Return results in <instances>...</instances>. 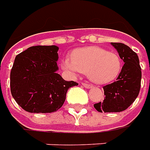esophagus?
I'll return each instance as SVG.
<instances>
[{
	"mask_svg": "<svg viewBox=\"0 0 150 150\" xmlns=\"http://www.w3.org/2000/svg\"><path fill=\"white\" fill-rule=\"evenodd\" d=\"M82 85L86 88H93V86L92 84H89V83H82Z\"/></svg>",
	"mask_w": 150,
	"mask_h": 150,
	"instance_id": "1",
	"label": "esophagus"
}]
</instances>
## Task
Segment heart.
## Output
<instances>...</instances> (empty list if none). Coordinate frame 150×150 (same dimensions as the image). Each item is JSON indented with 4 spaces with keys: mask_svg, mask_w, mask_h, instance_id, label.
I'll use <instances>...</instances> for the list:
<instances>
[{
    "mask_svg": "<svg viewBox=\"0 0 150 150\" xmlns=\"http://www.w3.org/2000/svg\"><path fill=\"white\" fill-rule=\"evenodd\" d=\"M62 67L68 71L87 74L91 81L97 84H107L119 77L122 60L119 54L98 46L75 49L71 59L62 62Z\"/></svg>",
    "mask_w": 150,
    "mask_h": 150,
    "instance_id": "obj_1",
    "label": "heart"
}]
</instances>
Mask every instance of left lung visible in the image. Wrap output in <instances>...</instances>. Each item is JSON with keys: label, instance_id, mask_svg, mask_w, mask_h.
Here are the masks:
<instances>
[{"label": "left lung", "instance_id": "1", "mask_svg": "<svg viewBox=\"0 0 150 150\" xmlns=\"http://www.w3.org/2000/svg\"><path fill=\"white\" fill-rule=\"evenodd\" d=\"M124 62L116 81L103 87L104 100L94 105L98 112H121L137 99L140 92L141 68L137 54L122 43H111Z\"/></svg>", "mask_w": 150, "mask_h": 150}]
</instances>
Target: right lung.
<instances>
[{
    "label": "right lung",
    "mask_w": 150,
    "mask_h": 150,
    "mask_svg": "<svg viewBox=\"0 0 150 150\" xmlns=\"http://www.w3.org/2000/svg\"><path fill=\"white\" fill-rule=\"evenodd\" d=\"M58 47L32 46L18 54L10 72L13 99L26 111L52 113L60 109L68 89L79 83L59 74Z\"/></svg>",
    "instance_id": "obj_1"
}]
</instances>
